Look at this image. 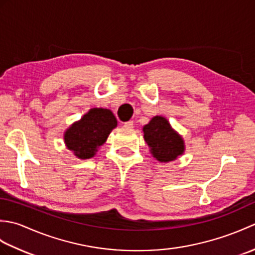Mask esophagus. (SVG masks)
<instances>
[{
  "label": "esophagus",
  "instance_id": "obj_1",
  "mask_svg": "<svg viewBox=\"0 0 255 255\" xmlns=\"http://www.w3.org/2000/svg\"><path fill=\"white\" fill-rule=\"evenodd\" d=\"M124 127H125V128H128V129L132 128V127H133V122H131V121L126 122V123L124 124Z\"/></svg>",
  "mask_w": 255,
  "mask_h": 255
}]
</instances>
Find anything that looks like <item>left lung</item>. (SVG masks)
Returning <instances> with one entry per match:
<instances>
[{
  "label": "left lung",
  "instance_id": "left-lung-1",
  "mask_svg": "<svg viewBox=\"0 0 255 255\" xmlns=\"http://www.w3.org/2000/svg\"><path fill=\"white\" fill-rule=\"evenodd\" d=\"M142 130L150 152L160 162L174 161L185 150L183 138L171 127L164 117L154 116Z\"/></svg>",
  "mask_w": 255,
  "mask_h": 255
}]
</instances>
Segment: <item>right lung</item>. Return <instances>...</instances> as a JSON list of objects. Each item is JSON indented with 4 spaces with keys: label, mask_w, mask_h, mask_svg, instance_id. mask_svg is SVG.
Returning a JSON list of instances; mask_svg holds the SVG:
<instances>
[{
    "label": "right lung",
    "mask_w": 255,
    "mask_h": 255,
    "mask_svg": "<svg viewBox=\"0 0 255 255\" xmlns=\"http://www.w3.org/2000/svg\"><path fill=\"white\" fill-rule=\"evenodd\" d=\"M117 126L116 117L106 108H92L64 132V143L79 159H90Z\"/></svg>",
    "instance_id": "right-lung-1"
}]
</instances>
